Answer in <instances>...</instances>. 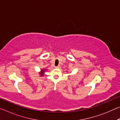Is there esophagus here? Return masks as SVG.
<instances>
[{
  "mask_svg": "<svg viewBox=\"0 0 120 120\" xmlns=\"http://www.w3.org/2000/svg\"><path fill=\"white\" fill-rule=\"evenodd\" d=\"M55 68H56V69H59V68H60V66H56V67H55Z\"/></svg>",
  "mask_w": 120,
  "mask_h": 120,
  "instance_id": "esophagus-1",
  "label": "esophagus"
}]
</instances>
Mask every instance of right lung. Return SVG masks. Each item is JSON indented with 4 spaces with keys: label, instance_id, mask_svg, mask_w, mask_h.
<instances>
[{
    "label": "right lung",
    "instance_id": "1",
    "mask_svg": "<svg viewBox=\"0 0 120 120\" xmlns=\"http://www.w3.org/2000/svg\"><path fill=\"white\" fill-rule=\"evenodd\" d=\"M45 69H42V70H41V71L40 74L41 75V76H43L44 72L45 71Z\"/></svg>",
    "mask_w": 120,
    "mask_h": 120
}]
</instances>
